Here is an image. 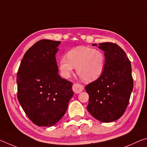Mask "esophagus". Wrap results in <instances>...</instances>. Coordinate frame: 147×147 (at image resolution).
<instances>
[{"mask_svg":"<svg viewBox=\"0 0 147 147\" xmlns=\"http://www.w3.org/2000/svg\"><path fill=\"white\" fill-rule=\"evenodd\" d=\"M84 87L79 84H74L73 86V90L76 94H78L83 91Z\"/></svg>","mask_w":147,"mask_h":147,"instance_id":"34e87169","label":"esophagus"}]
</instances>
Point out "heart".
<instances>
[{"label":"heart","instance_id":"1","mask_svg":"<svg viewBox=\"0 0 147 147\" xmlns=\"http://www.w3.org/2000/svg\"><path fill=\"white\" fill-rule=\"evenodd\" d=\"M106 57L102 51L88 47H79L69 51L59 61V69L63 78L70 77L73 69L84 81H93L103 73Z\"/></svg>","mask_w":147,"mask_h":147}]
</instances>
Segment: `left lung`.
<instances>
[{
	"instance_id": "1",
	"label": "left lung",
	"mask_w": 147,
	"mask_h": 147,
	"mask_svg": "<svg viewBox=\"0 0 147 147\" xmlns=\"http://www.w3.org/2000/svg\"><path fill=\"white\" fill-rule=\"evenodd\" d=\"M98 48L104 51L105 67L98 78L86 86L89 94L87 109L97 120L110 123L123 115L130 100L134 84L131 62L115 43H102Z\"/></svg>"
}]
</instances>
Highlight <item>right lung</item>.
I'll return each mask as SVG.
<instances>
[{
    "label": "right lung",
    "mask_w": 147,
    "mask_h": 147,
    "mask_svg": "<svg viewBox=\"0 0 147 147\" xmlns=\"http://www.w3.org/2000/svg\"><path fill=\"white\" fill-rule=\"evenodd\" d=\"M60 43L37 42L24 54L17 74V98L30 120L39 126L58 123L73 96V84L58 73L55 55Z\"/></svg>",
    "instance_id": "1"
}]
</instances>
